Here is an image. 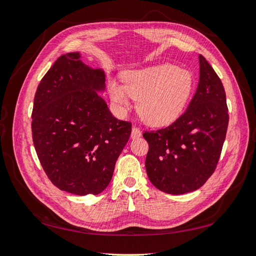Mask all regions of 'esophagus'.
<instances>
[{
  "label": "esophagus",
  "mask_w": 256,
  "mask_h": 256,
  "mask_svg": "<svg viewBox=\"0 0 256 256\" xmlns=\"http://www.w3.org/2000/svg\"><path fill=\"white\" fill-rule=\"evenodd\" d=\"M140 135H142V132H140V130L138 128H136V126H133V128H132L131 138H132L133 140H135V138H140Z\"/></svg>",
  "instance_id": "obj_1"
}]
</instances>
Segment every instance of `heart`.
Returning a JSON list of instances; mask_svg holds the SVG:
<instances>
[{
	"instance_id": "b5f03b06",
	"label": "heart",
	"mask_w": 256,
	"mask_h": 256,
	"mask_svg": "<svg viewBox=\"0 0 256 256\" xmlns=\"http://www.w3.org/2000/svg\"><path fill=\"white\" fill-rule=\"evenodd\" d=\"M192 77L172 64L131 70L123 76V86L111 81L108 94L120 114L131 108V98L138 100V116L153 126L176 120L192 90Z\"/></svg>"
}]
</instances>
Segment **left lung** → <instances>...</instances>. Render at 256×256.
Listing matches in <instances>:
<instances>
[{"label": "left lung", "instance_id": "left-lung-1", "mask_svg": "<svg viewBox=\"0 0 256 256\" xmlns=\"http://www.w3.org/2000/svg\"><path fill=\"white\" fill-rule=\"evenodd\" d=\"M229 114L218 74L199 55V82L187 110L168 128L145 132V167L160 192L182 194L200 188L214 174L224 146Z\"/></svg>", "mask_w": 256, "mask_h": 256}]
</instances>
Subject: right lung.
Listing matches in <instances>:
<instances>
[{
	"mask_svg": "<svg viewBox=\"0 0 256 256\" xmlns=\"http://www.w3.org/2000/svg\"><path fill=\"white\" fill-rule=\"evenodd\" d=\"M80 58L78 52L60 56L38 84L32 142L57 188L78 196L99 194L111 182L132 124L114 118L99 94L106 90L103 69Z\"/></svg>",
	"mask_w": 256,
	"mask_h": 256,
	"instance_id": "obj_1",
	"label": "right lung"
}]
</instances>
